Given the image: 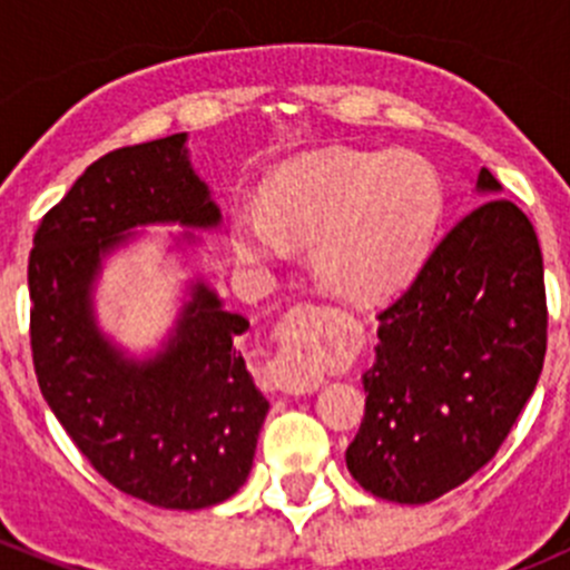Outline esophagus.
<instances>
[{"mask_svg":"<svg viewBox=\"0 0 570 570\" xmlns=\"http://www.w3.org/2000/svg\"><path fill=\"white\" fill-rule=\"evenodd\" d=\"M278 386H281V392H286V394H312L322 386V377L301 370V366H281Z\"/></svg>","mask_w":570,"mask_h":570,"instance_id":"esophagus-1","label":"esophagus"}]
</instances>
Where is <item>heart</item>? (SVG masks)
<instances>
[{"label":"heart","instance_id":"obj_1","mask_svg":"<svg viewBox=\"0 0 570 570\" xmlns=\"http://www.w3.org/2000/svg\"><path fill=\"white\" fill-rule=\"evenodd\" d=\"M439 220V178L422 157L331 148L273 176L264 215L245 217L237 248L253 262L278 258L286 245L312 248L327 292L372 303L411 281Z\"/></svg>","mask_w":570,"mask_h":570}]
</instances>
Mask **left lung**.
Segmentation results:
<instances>
[{
    "mask_svg": "<svg viewBox=\"0 0 570 570\" xmlns=\"http://www.w3.org/2000/svg\"><path fill=\"white\" fill-rule=\"evenodd\" d=\"M476 187L499 181L482 168ZM377 320L347 469L389 502H433L497 455L538 386L549 308L530 217L476 206Z\"/></svg>",
    "mask_w": 570,
    "mask_h": 570,
    "instance_id": "left-lung-1",
    "label": "left lung"
}]
</instances>
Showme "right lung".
Masks as SVG:
<instances>
[{
  "label": "right lung",
  "instance_id": "add662e5",
  "mask_svg": "<svg viewBox=\"0 0 570 570\" xmlns=\"http://www.w3.org/2000/svg\"><path fill=\"white\" fill-rule=\"evenodd\" d=\"M174 220L220 223L184 131L96 159L32 237L30 347L40 394L109 485L157 508L200 510L243 488L267 416L234 342L250 322L198 284L168 350L131 364L90 312L101 256L124 232Z\"/></svg>",
  "mask_w": 570,
  "mask_h": 570
}]
</instances>
